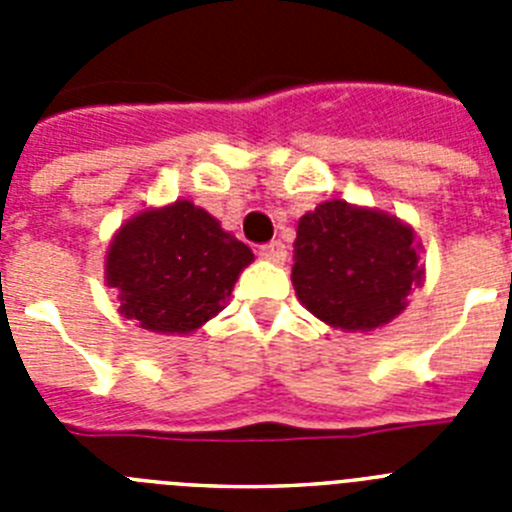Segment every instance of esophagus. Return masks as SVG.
Wrapping results in <instances>:
<instances>
[{
	"mask_svg": "<svg viewBox=\"0 0 512 512\" xmlns=\"http://www.w3.org/2000/svg\"><path fill=\"white\" fill-rule=\"evenodd\" d=\"M259 256L264 261H271V264H284L287 261V246L282 241H271L259 248Z\"/></svg>",
	"mask_w": 512,
	"mask_h": 512,
	"instance_id": "1",
	"label": "esophagus"
}]
</instances>
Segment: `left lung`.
I'll use <instances>...</instances> for the list:
<instances>
[{"mask_svg":"<svg viewBox=\"0 0 512 512\" xmlns=\"http://www.w3.org/2000/svg\"><path fill=\"white\" fill-rule=\"evenodd\" d=\"M420 251L415 230L397 215L346 200L320 202L297 223V300L330 328H384L423 284Z\"/></svg>","mask_w":512,"mask_h":512,"instance_id":"obj_1","label":"left lung"}]
</instances>
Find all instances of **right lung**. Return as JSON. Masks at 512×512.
I'll list each match as a JSON object with an SVG mask.
<instances>
[{"mask_svg": "<svg viewBox=\"0 0 512 512\" xmlns=\"http://www.w3.org/2000/svg\"><path fill=\"white\" fill-rule=\"evenodd\" d=\"M253 253L220 220L176 200L146 207L112 235L104 284L117 292V312L158 336H189L228 305Z\"/></svg>", "mask_w": 512, "mask_h": 512, "instance_id": "obj_1", "label": "right lung"}]
</instances>
